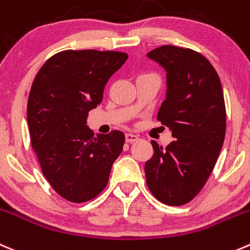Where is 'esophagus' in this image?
I'll return each mask as SVG.
<instances>
[{
  "instance_id": "1",
  "label": "esophagus",
  "mask_w": 250,
  "mask_h": 250,
  "mask_svg": "<svg viewBox=\"0 0 250 250\" xmlns=\"http://www.w3.org/2000/svg\"><path fill=\"white\" fill-rule=\"evenodd\" d=\"M137 140H139V137L135 134H132V133H127L125 134V142L127 143H133V142H137Z\"/></svg>"
}]
</instances>
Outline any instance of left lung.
Segmentation results:
<instances>
[{"mask_svg":"<svg viewBox=\"0 0 250 250\" xmlns=\"http://www.w3.org/2000/svg\"><path fill=\"white\" fill-rule=\"evenodd\" d=\"M167 72L166 99L157 121L174 138L165 149L152 140L145 162L150 192L159 202L179 207L203 189L226 134V107L219 74L209 60L190 48L164 45L147 53Z\"/></svg>","mask_w":250,"mask_h":250,"instance_id":"1","label":"left lung"}]
</instances>
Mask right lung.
<instances>
[{"mask_svg": "<svg viewBox=\"0 0 250 250\" xmlns=\"http://www.w3.org/2000/svg\"><path fill=\"white\" fill-rule=\"evenodd\" d=\"M127 58L118 51H61L34 79L26 108L31 146L48 183L68 202L98 197L122 152L121 130L94 137L86 118Z\"/></svg>", "mask_w": 250, "mask_h": 250, "instance_id": "add662e5", "label": "right lung"}]
</instances>
